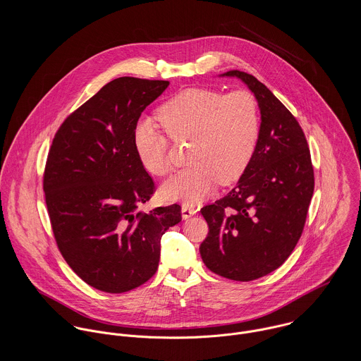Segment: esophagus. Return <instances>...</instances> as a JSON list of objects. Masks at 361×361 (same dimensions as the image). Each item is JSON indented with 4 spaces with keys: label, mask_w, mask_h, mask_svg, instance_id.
I'll use <instances>...</instances> for the list:
<instances>
[{
    "label": "esophagus",
    "mask_w": 361,
    "mask_h": 361,
    "mask_svg": "<svg viewBox=\"0 0 361 361\" xmlns=\"http://www.w3.org/2000/svg\"><path fill=\"white\" fill-rule=\"evenodd\" d=\"M196 212H197V208L195 206H190V204H183L182 206V216H183V219H188V218L193 216Z\"/></svg>",
    "instance_id": "34e87169"
}]
</instances>
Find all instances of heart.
I'll return each instance as SVG.
<instances>
[{
    "label": "heart",
    "mask_w": 361,
    "mask_h": 361,
    "mask_svg": "<svg viewBox=\"0 0 361 361\" xmlns=\"http://www.w3.org/2000/svg\"><path fill=\"white\" fill-rule=\"evenodd\" d=\"M158 119L172 139H190V166L171 176L161 189L168 200L195 204L212 193L216 183L236 180L257 146L259 115L255 97L245 90L221 94L188 89L158 111ZM133 149L142 165L162 176L171 169L166 137L145 119L133 129Z\"/></svg>",
    "instance_id": "obj_1"
}]
</instances>
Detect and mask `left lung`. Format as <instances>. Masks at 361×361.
I'll use <instances>...</instances> for the list:
<instances>
[{
  "label": "left lung",
  "mask_w": 361,
  "mask_h": 361,
  "mask_svg": "<svg viewBox=\"0 0 361 361\" xmlns=\"http://www.w3.org/2000/svg\"><path fill=\"white\" fill-rule=\"evenodd\" d=\"M257 100V146L236 186L202 208L208 235L200 255L208 269L253 281L281 267L296 247L314 192L306 136L290 111L253 75L229 71Z\"/></svg>",
  "instance_id": "8db88e82"
}]
</instances>
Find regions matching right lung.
Masks as SVG:
<instances>
[{"instance_id": "obj_1", "label": "right lung", "mask_w": 361, "mask_h": 361, "mask_svg": "<svg viewBox=\"0 0 361 361\" xmlns=\"http://www.w3.org/2000/svg\"><path fill=\"white\" fill-rule=\"evenodd\" d=\"M168 80L118 78L71 114L52 140L43 189L58 249L87 285L123 293L158 268L161 238L180 206L137 212L154 182L133 149V129Z\"/></svg>"}]
</instances>
